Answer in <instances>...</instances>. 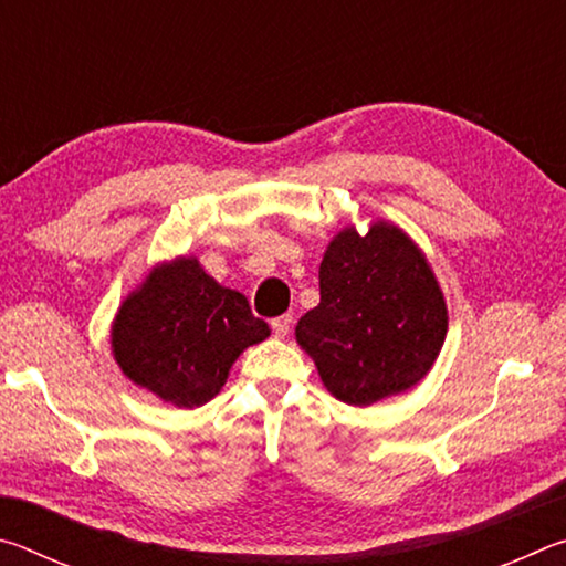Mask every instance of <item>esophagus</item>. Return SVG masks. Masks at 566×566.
<instances>
[{
	"label": "esophagus",
	"mask_w": 566,
	"mask_h": 566,
	"mask_svg": "<svg viewBox=\"0 0 566 566\" xmlns=\"http://www.w3.org/2000/svg\"><path fill=\"white\" fill-rule=\"evenodd\" d=\"M290 327H292V314H282V317L272 319L274 337H286V334H290Z\"/></svg>",
	"instance_id": "esophagus-1"
}]
</instances>
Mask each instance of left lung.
I'll return each instance as SVG.
<instances>
[{
  "instance_id": "8db88e82",
  "label": "left lung",
  "mask_w": 566,
  "mask_h": 566,
  "mask_svg": "<svg viewBox=\"0 0 566 566\" xmlns=\"http://www.w3.org/2000/svg\"><path fill=\"white\" fill-rule=\"evenodd\" d=\"M447 302L424 252L405 229L349 224L319 264V304L296 322V344L344 405L369 407L429 375L447 339Z\"/></svg>"
}]
</instances>
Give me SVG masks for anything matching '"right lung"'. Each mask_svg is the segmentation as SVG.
<instances>
[{
  "label": "right lung",
  "mask_w": 566,
  "mask_h": 566,
  "mask_svg": "<svg viewBox=\"0 0 566 566\" xmlns=\"http://www.w3.org/2000/svg\"><path fill=\"white\" fill-rule=\"evenodd\" d=\"M270 334L244 294L185 254L151 266L122 300L109 342L129 381L167 405L195 409L219 395L239 354Z\"/></svg>",
  "instance_id": "right-lung-1"
}]
</instances>
